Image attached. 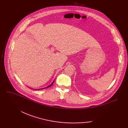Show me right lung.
Listing matches in <instances>:
<instances>
[{"label": "right lung", "mask_w": 128, "mask_h": 128, "mask_svg": "<svg viewBox=\"0 0 128 128\" xmlns=\"http://www.w3.org/2000/svg\"><path fill=\"white\" fill-rule=\"evenodd\" d=\"M54 82V80H53V82H52V83H51V84H50V85H49V86H46V87H45V88H41V89H36L35 90H42V89H46V88H49V87H50V86H52V84H53ZM29 88H30V87H29ZM30 89H33V90H35L34 89H33V88H30Z\"/></svg>", "instance_id": "add662e5"}]
</instances>
